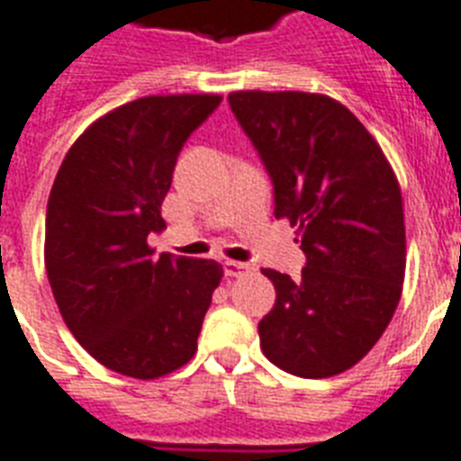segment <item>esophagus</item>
Listing matches in <instances>:
<instances>
[{"label": "esophagus", "mask_w": 461, "mask_h": 461, "mask_svg": "<svg viewBox=\"0 0 461 461\" xmlns=\"http://www.w3.org/2000/svg\"><path fill=\"white\" fill-rule=\"evenodd\" d=\"M251 273V266L249 263H239V260H224V275L227 277H244V275Z\"/></svg>", "instance_id": "1"}]
</instances>
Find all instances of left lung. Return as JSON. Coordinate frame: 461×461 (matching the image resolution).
Here are the masks:
<instances>
[{"label":"left lung","mask_w":461,"mask_h":461,"mask_svg":"<svg viewBox=\"0 0 461 461\" xmlns=\"http://www.w3.org/2000/svg\"><path fill=\"white\" fill-rule=\"evenodd\" d=\"M230 107L275 186V217L306 253L299 280L263 270L273 311L260 349L299 378L344 373L400 303L407 266L402 191L385 153L342 103L299 90H237Z\"/></svg>","instance_id":"1"}]
</instances>
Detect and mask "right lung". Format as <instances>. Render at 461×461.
Returning <instances> with one entry per match:
<instances>
[{"mask_svg":"<svg viewBox=\"0 0 461 461\" xmlns=\"http://www.w3.org/2000/svg\"><path fill=\"white\" fill-rule=\"evenodd\" d=\"M220 95H148L86 129L50 191L45 267L54 302L90 357L139 380L194 358L222 280L215 260L155 256L172 172L186 139Z\"/></svg>","mask_w":461,"mask_h":461,"instance_id":"obj_1","label":"right lung"}]
</instances>
